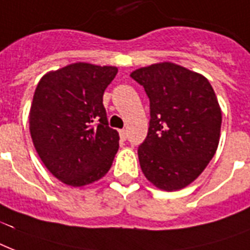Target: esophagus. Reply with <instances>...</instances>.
I'll list each match as a JSON object with an SVG mask.
<instances>
[{"instance_id": "34e87169", "label": "esophagus", "mask_w": 250, "mask_h": 250, "mask_svg": "<svg viewBox=\"0 0 250 250\" xmlns=\"http://www.w3.org/2000/svg\"><path fill=\"white\" fill-rule=\"evenodd\" d=\"M120 138H121V141H126L127 134H126V130H125V129L120 130Z\"/></svg>"}]
</instances>
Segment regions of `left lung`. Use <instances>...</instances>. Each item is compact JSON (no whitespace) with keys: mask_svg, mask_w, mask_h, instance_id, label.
<instances>
[{"mask_svg":"<svg viewBox=\"0 0 250 250\" xmlns=\"http://www.w3.org/2000/svg\"><path fill=\"white\" fill-rule=\"evenodd\" d=\"M150 100L148 131L138 147L148 181L163 190L183 189L212 159L222 112L208 79L172 62L133 71Z\"/></svg>","mask_w":250,"mask_h":250,"instance_id":"8db88e82","label":"left lung"}]
</instances>
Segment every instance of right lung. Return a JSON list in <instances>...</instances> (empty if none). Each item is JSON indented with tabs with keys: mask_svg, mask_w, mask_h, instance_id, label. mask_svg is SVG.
<instances>
[{
	"mask_svg": "<svg viewBox=\"0 0 250 250\" xmlns=\"http://www.w3.org/2000/svg\"><path fill=\"white\" fill-rule=\"evenodd\" d=\"M115 66L78 62L48 73L35 90L30 131L40 159L52 175L71 187L102 179L119 150L103 95Z\"/></svg>",
	"mask_w": 250,
	"mask_h": 250,
	"instance_id": "add662e5",
	"label": "right lung"
}]
</instances>
